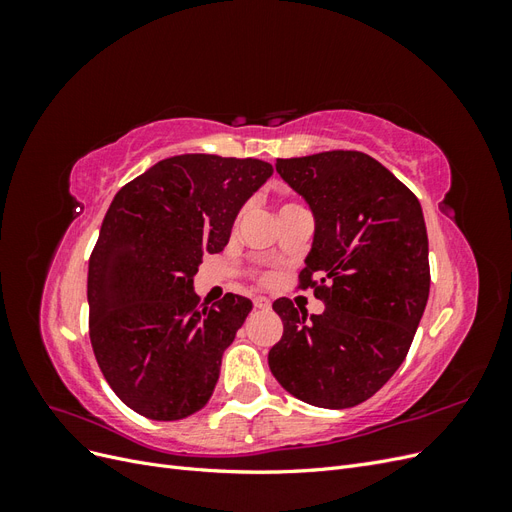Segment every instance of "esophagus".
<instances>
[{"label":"esophagus","mask_w":512,"mask_h":512,"mask_svg":"<svg viewBox=\"0 0 512 512\" xmlns=\"http://www.w3.org/2000/svg\"><path fill=\"white\" fill-rule=\"evenodd\" d=\"M254 305L258 309H271V299H267V297H254Z\"/></svg>","instance_id":"1"}]
</instances>
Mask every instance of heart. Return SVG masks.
Returning a JSON list of instances; mask_svg holds the SVG:
<instances>
[{"instance_id": "obj_1", "label": "heart", "mask_w": 512, "mask_h": 512, "mask_svg": "<svg viewBox=\"0 0 512 512\" xmlns=\"http://www.w3.org/2000/svg\"><path fill=\"white\" fill-rule=\"evenodd\" d=\"M284 207H286V205H284Z\"/></svg>"}]
</instances>
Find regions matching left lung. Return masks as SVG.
<instances>
[{"label": "left lung", "mask_w": 512, "mask_h": 512, "mask_svg": "<svg viewBox=\"0 0 512 512\" xmlns=\"http://www.w3.org/2000/svg\"><path fill=\"white\" fill-rule=\"evenodd\" d=\"M316 220L299 273L324 312L277 299L284 335L269 350L275 380L318 408L359 406L404 363L429 299V243L418 198L361 151L277 160Z\"/></svg>", "instance_id": "obj_1"}]
</instances>
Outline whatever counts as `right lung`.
Listing matches in <instances>:
<instances>
[{
	"label": "right lung",
	"instance_id": "right-lung-1",
	"mask_svg": "<svg viewBox=\"0 0 512 512\" xmlns=\"http://www.w3.org/2000/svg\"><path fill=\"white\" fill-rule=\"evenodd\" d=\"M273 175L269 162L185 153L115 194L89 258V337L115 395L153 421L203 408L252 301L200 307L194 275L230 239L237 213Z\"/></svg>",
	"mask_w": 512,
	"mask_h": 512
}]
</instances>
